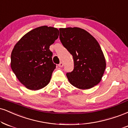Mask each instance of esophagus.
<instances>
[{
  "mask_svg": "<svg viewBox=\"0 0 128 128\" xmlns=\"http://www.w3.org/2000/svg\"><path fill=\"white\" fill-rule=\"evenodd\" d=\"M63 66H64V64H63V62H61L59 64H58V67H62Z\"/></svg>",
  "mask_w": 128,
  "mask_h": 128,
  "instance_id": "34e87169",
  "label": "esophagus"
}]
</instances>
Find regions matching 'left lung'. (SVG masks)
Wrapping results in <instances>:
<instances>
[{"label": "left lung", "mask_w": 128, "mask_h": 128, "mask_svg": "<svg viewBox=\"0 0 128 128\" xmlns=\"http://www.w3.org/2000/svg\"><path fill=\"white\" fill-rule=\"evenodd\" d=\"M59 30L60 40L73 57V70L66 74L69 82L80 89L98 84L105 72L106 62L97 40L79 27Z\"/></svg>", "instance_id": "left-lung-1"}]
</instances>
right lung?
I'll return each mask as SVG.
<instances>
[{"instance_id":"1","label":"right lung","mask_w":128,"mask_h":128,"mask_svg":"<svg viewBox=\"0 0 128 128\" xmlns=\"http://www.w3.org/2000/svg\"><path fill=\"white\" fill-rule=\"evenodd\" d=\"M59 36V30L44 26L30 31L15 44L10 56V67L17 79L30 90L47 85L56 65L49 46Z\"/></svg>"}]
</instances>
